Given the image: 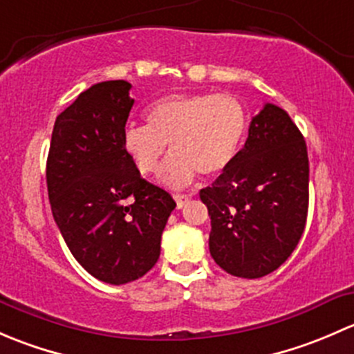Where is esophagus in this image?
<instances>
[{
	"label": "esophagus",
	"instance_id": "esophagus-1",
	"mask_svg": "<svg viewBox=\"0 0 354 354\" xmlns=\"http://www.w3.org/2000/svg\"><path fill=\"white\" fill-rule=\"evenodd\" d=\"M174 200H176V207L178 209H183L185 205H187L188 203V200H190V197H188V195H174Z\"/></svg>",
	"mask_w": 354,
	"mask_h": 354
}]
</instances>
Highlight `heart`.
<instances>
[{"instance_id": "heart-1", "label": "heart", "mask_w": 354, "mask_h": 354, "mask_svg": "<svg viewBox=\"0 0 354 354\" xmlns=\"http://www.w3.org/2000/svg\"><path fill=\"white\" fill-rule=\"evenodd\" d=\"M248 116L230 94H174L159 99L147 111V124H130L123 131V149L135 169L151 176L160 169L167 187H187L202 176H217L240 151Z\"/></svg>"}]
</instances>
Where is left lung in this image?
<instances>
[{"label": "left lung", "instance_id": "1", "mask_svg": "<svg viewBox=\"0 0 354 354\" xmlns=\"http://www.w3.org/2000/svg\"><path fill=\"white\" fill-rule=\"evenodd\" d=\"M308 154L289 114L266 104L245 147L200 200L210 216L209 250L227 274L257 279L283 266L305 231Z\"/></svg>", "mask_w": 354, "mask_h": 354}]
</instances>
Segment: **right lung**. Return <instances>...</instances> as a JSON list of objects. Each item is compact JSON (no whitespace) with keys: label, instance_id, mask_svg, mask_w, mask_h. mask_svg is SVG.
I'll use <instances>...</instances> for the list:
<instances>
[{"label":"right lung","instance_id":"obj_1","mask_svg":"<svg viewBox=\"0 0 354 354\" xmlns=\"http://www.w3.org/2000/svg\"><path fill=\"white\" fill-rule=\"evenodd\" d=\"M131 84L109 80L58 114L46 180L53 217L77 262L95 279L127 284L145 276L176 207L135 169L123 149Z\"/></svg>","mask_w":354,"mask_h":354}]
</instances>
